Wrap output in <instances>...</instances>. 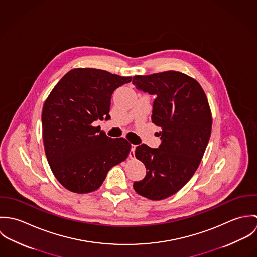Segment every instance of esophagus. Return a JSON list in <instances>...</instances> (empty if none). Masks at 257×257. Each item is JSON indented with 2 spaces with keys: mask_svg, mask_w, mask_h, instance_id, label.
<instances>
[{
  "mask_svg": "<svg viewBox=\"0 0 257 257\" xmlns=\"http://www.w3.org/2000/svg\"><path fill=\"white\" fill-rule=\"evenodd\" d=\"M135 150H136V146L132 145V149L130 151V158H132V159L135 158Z\"/></svg>",
  "mask_w": 257,
  "mask_h": 257,
  "instance_id": "34e87169",
  "label": "esophagus"
}]
</instances>
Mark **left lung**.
Segmentation results:
<instances>
[{
	"label": "left lung",
	"instance_id": "obj_1",
	"mask_svg": "<svg viewBox=\"0 0 257 257\" xmlns=\"http://www.w3.org/2000/svg\"><path fill=\"white\" fill-rule=\"evenodd\" d=\"M133 84L154 96L151 119L161 128L158 148L145 144L136 148V157L147 171L134 189L149 200H163L177 193L197 170L211 137L212 113L200 84L181 72L138 75Z\"/></svg>",
	"mask_w": 257,
	"mask_h": 257
}]
</instances>
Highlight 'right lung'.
Returning a JSON list of instances; mask_svg holds the SVG:
<instances>
[{
	"instance_id": "1",
	"label": "right lung",
	"mask_w": 257,
	"mask_h": 257,
	"mask_svg": "<svg viewBox=\"0 0 257 257\" xmlns=\"http://www.w3.org/2000/svg\"><path fill=\"white\" fill-rule=\"evenodd\" d=\"M132 79L76 68L61 78L46 99L41 114L45 155L55 178L67 190L96 191L110 168L126 159L131 144L107 137L93 122L110 119L113 91Z\"/></svg>"
}]
</instances>
